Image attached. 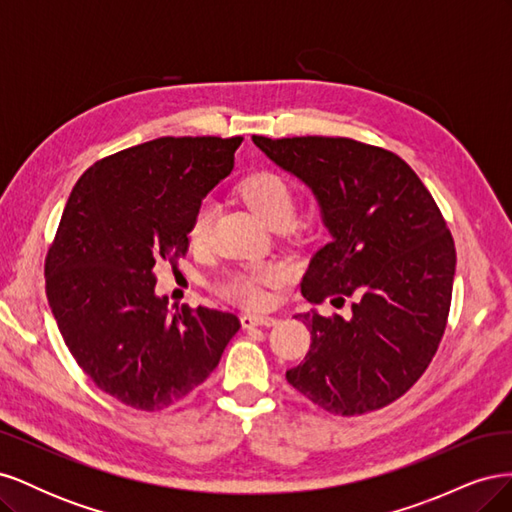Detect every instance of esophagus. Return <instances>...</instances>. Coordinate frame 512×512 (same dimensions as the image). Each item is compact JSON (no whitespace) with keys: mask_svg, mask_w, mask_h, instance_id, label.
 I'll return each mask as SVG.
<instances>
[{"mask_svg":"<svg viewBox=\"0 0 512 512\" xmlns=\"http://www.w3.org/2000/svg\"><path fill=\"white\" fill-rule=\"evenodd\" d=\"M277 318L273 316H256V314H243L241 316V327L252 329V327H273Z\"/></svg>","mask_w":512,"mask_h":512,"instance_id":"1","label":"esophagus"}]
</instances>
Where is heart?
<instances>
[{"mask_svg": "<svg viewBox=\"0 0 512 512\" xmlns=\"http://www.w3.org/2000/svg\"><path fill=\"white\" fill-rule=\"evenodd\" d=\"M239 194L258 218L271 228H286L297 215V192L286 177L273 170H258L239 183ZM215 220V205L211 200H200L190 215L188 243L194 252H205L211 245ZM284 269L273 262H256L237 271H230L215 284V292L228 303L241 307L267 305V288L284 282Z\"/></svg>", "mask_w": 512, "mask_h": 512, "instance_id": "obj_1", "label": "heart"}]
</instances>
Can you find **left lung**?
Returning <instances> with one entry per match:
<instances>
[{
	"instance_id": "obj_1",
	"label": "left lung",
	"mask_w": 512,
	"mask_h": 512,
	"mask_svg": "<svg viewBox=\"0 0 512 512\" xmlns=\"http://www.w3.org/2000/svg\"><path fill=\"white\" fill-rule=\"evenodd\" d=\"M303 179L331 241L309 262L301 292L344 320L299 314L312 333L286 380L318 408L356 416L389 406L423 376L451 312L455 241L436 200L397 153L346 136H254Z\"/></svg>"
}]
</instances>
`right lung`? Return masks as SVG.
Segmentation results:
<instances>
[{"label": "right lung", "instance_id": "1", "mask_svg": "<svg viewBox=\"0 0 512 512\" xmlns=\"http://www.w3.org/2000/svg\"><path fill=\"white\" fill-rule=\"evenodd\" d=\"M243 136H162L98 160L76 181L46 252L53 316L100 391L143 412L190 395L218 367L235 314L156 297L160 262L188 254L196 205L235 166Z\"/></svg>", "mask_w": 512, "mask_h": 512}]
</instances>
